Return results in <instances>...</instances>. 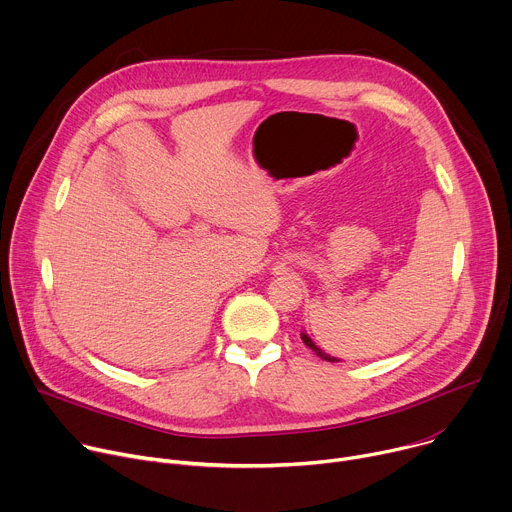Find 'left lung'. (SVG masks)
I'll return each instance as SVG.
<instances>
[{
	"instance_id": "8db88e82",
	"label": "left lung",
	"mask_w": 512,
	"mask_h": 512,
	"mask_svg": "<svg viewBox=\"0 0 512 512\" xmlns=\"http://www.w3.org/2000/svg\"><path fill=\"white\" fill-rule=\"evenodd\" d=\"M302 340H304V344H306L308 348H312L320 358H324V360H328V362H338V358H336V356H330V354H328V352H324L320 346H316V344H314V340H312L306 332H302Z\"/></svg>"
}]
</instances>
